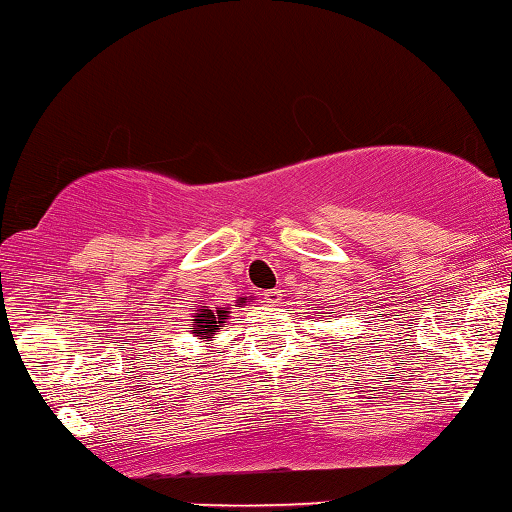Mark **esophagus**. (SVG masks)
I'll return each mask as SVG.
<instances>
[{"label":"esophagus","instance_id":"1","mask_svg":"<svg viewBox=\"0 0 512 512\" xmlns=\"http://www.w3.org/2000/svg\"><path fill=\"white\" fill-rule=\"evenodd\" d=\"M264 300H266V303H271V305H278L280 300H282V291L280 289L264 291Z\"/></svg>","mask_w":512,"mask_h":512}]
</instances>
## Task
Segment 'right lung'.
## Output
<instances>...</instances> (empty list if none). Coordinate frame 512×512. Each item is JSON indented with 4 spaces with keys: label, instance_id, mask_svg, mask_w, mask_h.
Here are the masks:
<instances>
[{
    "label": "right lung",
    "instance_id": "obj_1",
    "mask_svg": "<svg viewBox=\"0 0 512 512\" xmlns=\"http://www.w3.org/2000/svg\"><path fill=\"white\" fill-rule=\"evenodd\" d=\"M248 298H241L239 305L246 303ZM227 307H216V310H209V307H198L196 310V316L191 319V332L196 335L198 339H205V342H212V337L216 335L218 330H221L225 326V319H227Z\"/></svg>",
    "mask_w": 512,
    "mask_h": 512
}]
</instances>
